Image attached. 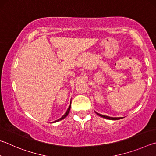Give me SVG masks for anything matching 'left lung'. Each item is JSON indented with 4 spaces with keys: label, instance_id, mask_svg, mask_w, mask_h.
I'll use <instances>...</instances> for the list:
<instances>
[{
    "label": "left lung",
    "instance_id": "8db88e82",
    "mask_svg": "<svg viewBox=\"0 0 156 156\" xmlns=\"http://www.w3.org/2000/svg\"><path fill=\"white\" fill-rule=\"evenodd\" d=\"M95 113L98 115L100 116L101 117L105 118V119H109V120H119V119H123V117H108V116H106V115H103L99 114V113L96 112H95Z\"/></svg>",
    "mask_w": 156,
    "mask_h": 156
}]
</instances>
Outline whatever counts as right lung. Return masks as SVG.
Instances as JSON below:
<instances>
[{
	"mask_svg": "<svg viewBox=\"0 0 156 156\" xmlns=\"http://www.w3.org/2000/svg\"><path fill=\"white\" fill-rule=\"evenodd\" d=\"M71 102H72V101H71ZM71 102H70V105L69 106V108H68V109L67 110V111L66 112V113H65V114L62 116V117L60 118V119H57V120H56V121H54L53 123H56V122H58V121H61V120H62V119H65L66 118L67 115H68V114H69V110H70V108H71Z\"/></svg>",
	"mask_w": 156,
	"mask_h": 156,
	"instance_id": "1",
	"label": "right lung"
}]
</instances>
